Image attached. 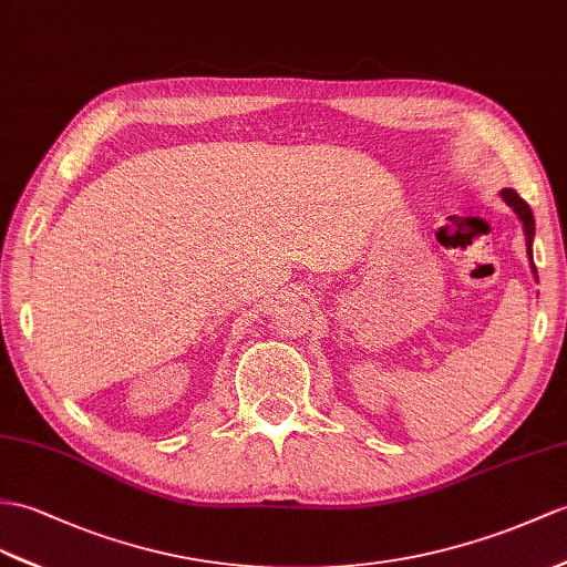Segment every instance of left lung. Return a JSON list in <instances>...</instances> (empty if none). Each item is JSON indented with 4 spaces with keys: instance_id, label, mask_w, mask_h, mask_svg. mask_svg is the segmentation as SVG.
<instances>
[{
    "instance_id": "8db88e82",
    "label": "left lung",
    "mask_w": 567,
    "mask_h": 567,
    "mask_svg": "<svg viewBox=\"0 0 567 567\" xmlns=\"http://www.w3.org/2000/svg\"><path fill=\"white\" fill-rule=\"evenodd\" d=\"M501 197H503V202L509 206V209H513L515 214H517V218L522 220V228H524V238H527V255H529V265H532V274H534V279H538L536 276V267H534V259H532V243H534V233H536V228H534V214H532V209H529V204L524 202L515 189H509V187H505V189H501Z\"/></svg>"
}]
</instances>
